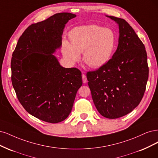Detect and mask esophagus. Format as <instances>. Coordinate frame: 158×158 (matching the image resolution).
<instances>
[{
    "label": "esophagus",
    "mask_w": 158,
    "mask_h": 158,
    "mask_svg": "<svg viewBox=\"0 0 158 158\" xmlns=\"http://www.w3.org/2000/svg\"><path fill=\"white\" fill-rule=\"evenodd\" d=\"M82 79H83V83H86V81H87V79H86V77L85 75H84V74L82 75Z\"/></svg>",
    "instance_id": "34e87169"
}]
</instances>
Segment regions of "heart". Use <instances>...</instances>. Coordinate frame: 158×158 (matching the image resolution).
<instances>
[{"label":"heart","instance_id":"obj_1","mask_svg":"<svg viewBox=\"0 0 158 158\" xmlns=\"http://www.w3.org/2000/svg\"><path fill=\"white\" fill-rule=\"evenodd\" d=\"M71 44L67 40L62 44L65 59L74 63L83 52V61L90 68H97L106 64L112 56L116 44L113 30L96 25H83L73 29L69 33Z\"/></svg>","mask_w":158,"mask_h":158}]
</instances>
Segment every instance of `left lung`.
Returning a JSON list of instances; mask_svg holds the SVG:
<instances>
[{
  "instance_id": "8db88e82",
  "label": "left lung",
  "mask_w": 158,
  "mask_h": 158,
  "mask_svg": "<svg viewBox=\"0 0 158 158\" xmlns=\"http://www.w3.org/2000/svg\"><path fill=\"white\" fill-rule=\"evenodd\" d=\"M119 25V44L113 56L98 69L86 73L98 112L116 119L131 112L143 97L149 68L144 44L125 19L108 16Z\"/></svg>"
}]
</instances>
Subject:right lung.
Returning <instances> with one entry per match:
<instances>
[{"label":"right lung","mask_w":158,"mask_h":158,"mask_svg":"<svg viewBox=\"0 0 158 158\" xmlns=\"http://www.w3.org/2000/svg\"><path fill=\"white\" fill-rule=\"evenodd\" d=\"M75 17L58 13L29 25L12 54L11 79L18 100L29 114L50 123L68 118L83 84L79 69L62 67L52 54L62 45L65 25Z\"/></svg>","instance_id":"right-lung-1"}]
</instances>
